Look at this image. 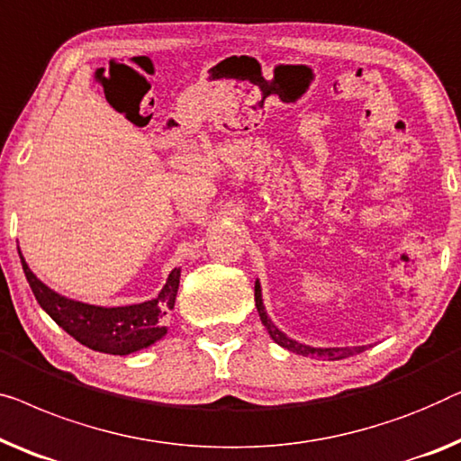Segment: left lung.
<instances>
[{
  "label": "left lung",
  "instance_id": "8db88e82",
  "mask_svg": "<svg viewBox=\"0 0 461 461\" xmlns=\"http://www.w3.org/2000/svg\"><path fill=\"white\" fill-rule=\"evenodd\" d=\"M256 308L259 313V320H262V324L266 326V330H268V335L272 337V341L278 343L280 347H285V349H289L293 353H297V356H305V357H326V359H345V357H351L356 356V353H362L366 347H310V345H303V343H297L293 341L285 335V332H280L275 324H272V320L268 318V313H266V308L262 303V289H259V283H256Z\"/></svg>",
  "mask_w": 461,
  "mask_h": 461
}]
</instances>
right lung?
I'll return each instance as SVG.
<instances>
[{
	"label": "right lung",
	"mask_w": 461,
	"mask_h": 461,
	"mask_svg": "<svg viewBox=\"0 0 461 461\" xmlns=\"http://www.w3.org/2000/svg\"><path fill=\"white\" fill-rule=\"evenodd\" d=\"M20 262L39 305L50 313L53 322L93 351L129 356L132 351L145 349L159 341L168 330L162 322L166 313L175 308L178 280H181L178 268L170 272L164 289L151 302L124 305V308H99V305L72 302L58 295L32 275L23 253H20Z\"/></svg>",
	"instance_id": "add662e5"
}]
</instances>
